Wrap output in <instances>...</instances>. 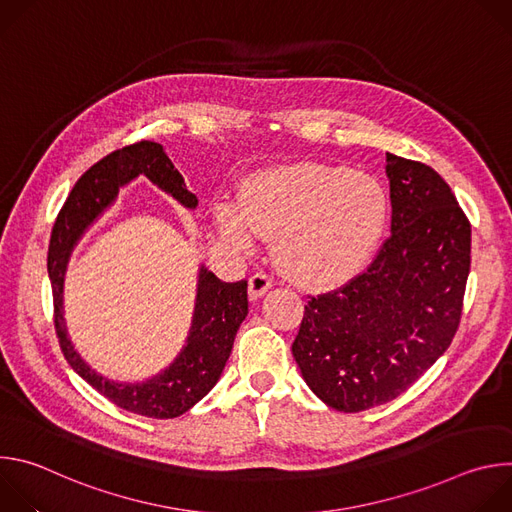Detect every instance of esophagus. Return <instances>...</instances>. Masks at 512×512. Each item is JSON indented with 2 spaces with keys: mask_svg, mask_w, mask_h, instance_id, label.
<instances>
[{
  "mask_svg": "<svg viewBox=\"0 0 512 512\" xmlns=\"http://www.w3.org/2000/svg\"><path fill=\"white\" fill-rule=\"evenodd\" d=\"M271 277L265 273H255L249 277V298L251 300H259L261 296H265L267 291L271 289Z\"/></svg>",
  "mask_w": 512,
  "mask_h": 512,
  "instance_id": "1",
  "label": "esophagus"
}]
</instances>
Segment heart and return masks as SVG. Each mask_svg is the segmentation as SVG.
I'll list each match as a JSON object with an SVG mask.
<instances>
[{
    "label": "heart",
    "mask_w": 512,
    "mask_h": 512,
    "mask_svg": "<svg viewBox=\"0 0 512 512\" xmlns=\"http://www.w3.org/2000/svg\"><path fill=\"white\" fill-rule=\"evenodd\" d=\"M216 229L249 249L255 233L273 241L285 275L306 287H332L371 261L389 218V198L369 174L322 164H289L245 180L237 202H218Z\"/></svg>",
    "instance_id": "obj_1"
}]
</instances>
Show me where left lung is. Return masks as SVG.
<instances>
[{
    "mask_svg": "<svg viewBox=\"0 0 512 512\" xmlns=\"http://www.w3.org/2000/svg\"><path fill=\"white\" fill-rule=\"evenodd\" d=\"M391 237L348 285L312 298L291 352L328 407L358 413L405 393L460 324L470 223L433 168L387 154Z\"/></svg>",
    "mask_w": 512,
    "mask_h": 512,
    "instance_id": "obj_1",
    "label": "left lung"
}]
</instances>
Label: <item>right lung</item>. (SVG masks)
Returning a JSON list of instances; mask_svg holds the SVG:
<instances>
[{
  "label": "right lung",
  "mask_w": 512,
  "mask_h": 512,
  "mask_svg": "<svg viewBox=\"0 0 512 512\" xmlns=\"http://www.w3.org/2000/svg\"><path fill=\"white\" fill-rule=\"evenodd\" d=\"M145 176L184 208L198 200L186 190L182 174L156 141H139L117 150L87 170L66 198L48 247V277L54 298V326L64 358L79 377L117 407L154 419H172L192 409L221 379L239 326L247 316V281L227 283L204 263L198 267L190 330L182 350L154 377L127 383L97 373L72 344L64 320V275L72 251L85 233L115 204L119 188Z\"/></svg>",
  "instance_id": "add662e5"
}]
</instances>
